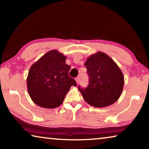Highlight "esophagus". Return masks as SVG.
<instances>
[{
  "label": "esophagus",
  "mask_w": 149,
  "mask_h": 149,
  "mask_svg": "<svg viewBox=\"0 0 149 149\" xmlns=\"http://www.w3.org/2000/svg\"><path fill=\"white\" fill-rule=\"evenodd\" d=\"M79 80H80L79 77H77L76 78H75V81H76L77 84H79Z\"/></svg>",
  "instance_id": "esophagus-1"
}]
</instances>
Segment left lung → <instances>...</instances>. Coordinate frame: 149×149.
Returning <instances> with one entry per match:
<instances>
[{"label": "left lung", "instance_id": "left-lung-1", "mask_svg": "<svg viewBox=\"0 0 149 149\" xmlns=\"http://www.w3.org/2000/svg\"><path fill=\"white\" fill-rule=\"evenodd\" d=\"M85 65L89 76L86 88L78 89L88 104L106 107L112 104L122 94L124 77L120 68L110 56L101 52L91 55Z\"/></svg>", "mask_w": 149, "mask_h": 149}]
</instances>
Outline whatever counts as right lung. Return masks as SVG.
<instances>
[{"label": "right lung", "mask_w": 149, "mask_h": 149, "mask_svg": "<svg viewBox=\"0 0 149 149\" xmlns=\"http://www.w3.org/2000/svg\"><path fill=\"white\" fill-rule=\"evenodd\" d=\"M66 57L52 50L31 65L27 78L29 95L35 104L46 108H54L62 104L72 85L77 84L69 76L70 65Z\"/></svg>", "instance_id": "obj_1"}]
</instances>
